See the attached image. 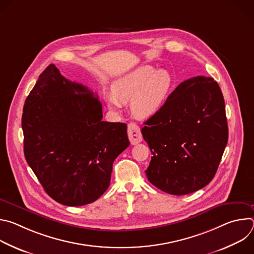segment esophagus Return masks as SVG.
<instances>
[{"label": "esophagus", "instance_id": "34e87169", "mask_svg": "<svg viewBox=\"0 0 254 254\" xmlns=\"http://www.w3.org/2000/svg\"><path fill=\"white\" fill-rule=\"evenodd\" d=\"M127 134H128V138H129V141L131 144H136L141 141L142 135H141L139 127L135 124H133V123L128 124Z\"/></svg>", "mask_w": 254, "mask_h": 254}]
</instances>
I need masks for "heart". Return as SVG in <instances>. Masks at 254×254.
<instances>
[{"label": "heart", "mask_w": 254, "mask_h": 254, "mask_svg": "<svg viewBox=\"0 0 254 254\" xmlns=\"http://www.w3.org/2000/svg\"><path fill=\"white\" fill-rule=\"evenodd\" d=\"M172 86V76L166 69L143 65L116 81L113 93L106 96L111 110L118 111L130 100V111L137 119H149L164 105Z\"/></svg>", "instance_id": "b5f03b06"}]
</instances>
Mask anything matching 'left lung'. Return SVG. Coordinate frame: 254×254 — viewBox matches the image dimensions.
Masks as SVG:
<instances>
[{"label": "left lung", "instance_id": "1", "mask_svg": "<svg viewBox=\"0 0 254 254\" xmlns=\"http://www.w3.org/2000/svg\"><path fill=\"white\" fill-rule=\"evenodd\" d=\"M141 128L153 155L146 175L158 189L186 195L208 185L228 140L225 103L211 77L180 83Z\"/></svg>", "mask_w": 254, "mask_h": 254}]
</instances>
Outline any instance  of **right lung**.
<instances>
[{"mask_svg":"<svg viewBox=\"0 0 254 254\" xmlns=\"http://www.w3.org/2000/svg\"><path fill=\"white\" fill-rule=\"evenodd\" d=\"M22 128L28 165L56 202L83 206L111 183L114 161L128 146L127 127L102 121V105L86 86L54 64L26 98Z\"/></svg>","mask_w":254,"mask_h":254,"instance_id":"add662e5","label":"right lung"}]
</instances>
